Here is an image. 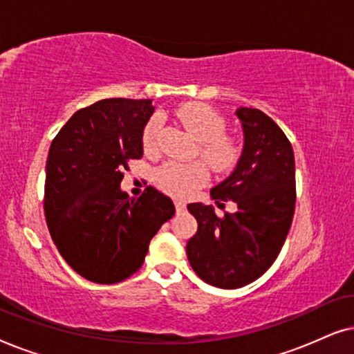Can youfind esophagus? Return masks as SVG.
<instances>
[{
  "instance_id": "1",
  "label": "esophagus",
  "mask_w": 354,
  "mask_h": 354,
  "mask_svg": "<svg viewBox=\"0 0 354 354\" xmlns=\"http://www.w3.org/2000/svg\"><path fill=\"white\" fill-rule=\"evenodd\" d=\"M176 211H177V212H183V211H185V203L176 201Z\"/></svg>"
}]
</instances>
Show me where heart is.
Wrapping results in <instances>:
<instances>
[{
  "instance_id": "heart-1",
  "label": "heart",
  "mask_w": 354,
  "mask_h": 354,
  "mask_svg": "<svg viewBox=\"0 0 354 354\" xmlns=\"http://www.w3.org/2000/svg\"><path fill=\"white\" fill-rule=\"evenodd\" d=\"M177 115L188 132L200 140V154L214 171L224 172L234 166L236 148L234 142L224 135L225 120L219 113L206 104L190 103L182 106ZM159 129H161V120L158 115L149 119L145 125L143 147L147 151H153L156 148ZM154 180H156V185L169 195L187 198L200 187L206 185L209 180V172L200 161L190 164L169 161L156 169Z\"/></svg>"
}]
</instances>
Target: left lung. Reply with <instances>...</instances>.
<instances>
[{"mask_svg":"<svg viewBox=\"0 0 354 354\" xmlns=\"http://www.w3.org/2000/svg\"><path fill=\"white\" fill-rule=\"evenodd\" d=\"M243 151L236 167L211 190L217 206L236 203L217 217L214 207L192 203L198 222L187 256L198 277L219 288H240L259 279L282 250L295 214V156L282 129L263 111L236 109Z\"/></svg>","mask_w":354,"mask_h":354,"instance_id":"obj_1","label":"left lung"}]
</instances>
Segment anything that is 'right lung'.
<instances>
[{
    "label": "right lung",
    "instance_id": "obj_1",
    "mask_svg": "<svg viewBox=\"0 0 354 354\" xmlns=\"http://www.w3.org/2000/svg\"><path fill=\"white\" fill-rule=\"evenodd\" d=\"M151 100L109 98L79 109L53 140L45 216L66 263L95 283H118L142 268L149 241L176 212L148 187L138 200L120 190L130 159L143 156Z\"/></svg>",
    "mask_w": 354,
    "mask_h": 354
}]
</instances>
